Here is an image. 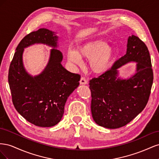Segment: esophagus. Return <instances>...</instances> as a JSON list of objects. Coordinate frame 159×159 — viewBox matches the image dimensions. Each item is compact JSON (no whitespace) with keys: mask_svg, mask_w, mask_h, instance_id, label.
<instances>
[{"mask_svg":"<svg viewBox=\"0 0 159 159\" xmlns=\"http://www.w3.org/2000/svg\"><path fill=\"white\" fill-rule=\"evenodd\" d=\"M80 84H81V85H85V84H88V81H87V80H85V78H84V77H82V78H81V79H80Z\"/></svg>","mask_w":159,"mask_h":159,"instance_id":"34e87169","label":"esophagus"}]
</instances>
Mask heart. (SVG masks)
Returning a JSON list of instances; mask_svg holds the SVG:
<instances>
[{
  "mask_svg": "<svg viewBox=\"0 0 159 159\" xmlns=\"http://www.w3.org/2000/svg\"><path fill=\"white\" fill-rule=\"evenodd\" d=\"M113 54V46L100 40L85 43L77 51L70 49L67 52L69 61L75 64H81V57L89 59V68L95 74H102L107 71Z\"/></svg>",
  "mask_w": 159,
  "mask_h": 159,
  "instance_id": "b5f03b06",
  "label": "heart"
}]
</instances>
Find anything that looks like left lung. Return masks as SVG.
<instances>
[{"mask_svg": "<svg viewBox=\"0 0 159 159\" xmlns=\"http://www.w3.org/2000/svg\"><path fill=\"white\" fill-rule=\"evenodd\" d=\"M130 61L137 62L136 73L128 79L118 78L117 69ZM152 82L151 60L146 44L137 36H129L126 54L110 70L89 81L95 122L108 129L126 125L145 107Z\"/></svg>", "mask_w": 159, "mask_h": 159, "instance_id": "8db88e82", "label": "left lung"}]
</instances>
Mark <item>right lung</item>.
Listing matches in <instances>:
<instances>
[{"label": "right lung", "mask_w": 159, "mask_h": 159, "mask_svg": "<svg viewBox=\"0 0 159 159\" xmlns=\"http://www.w3.org/2000/svg\"><path fill=\"white\" fill-rule=\"evenodd\" d=\"M57 37L54 32L40 28L27 34L19 43L8 71V84L12 103L17 111L36 126L50 127L61 119L70 95L78 87L80 75L71 73L62 66L61 52L56 49ZM34 43L53 48L45 69L33 77L23 67V49Z\"/></svg>", "instance_id": "1"}]
</instances>
